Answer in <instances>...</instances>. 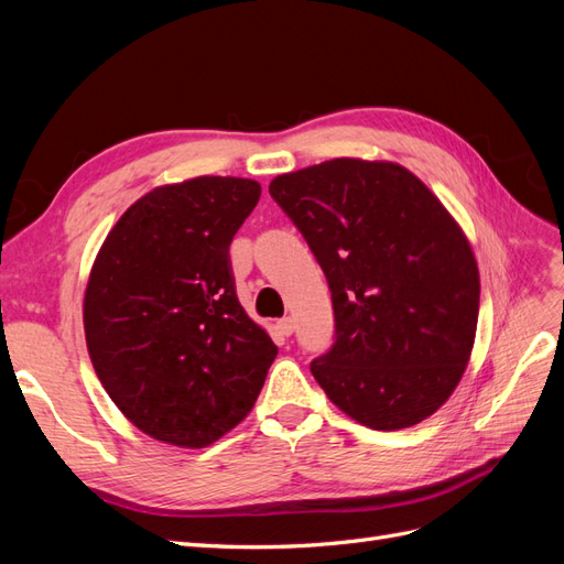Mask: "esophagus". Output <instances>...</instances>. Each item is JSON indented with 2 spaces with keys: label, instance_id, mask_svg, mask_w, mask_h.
<instances>
[{
  "label": "esophagus",
  "instance_id": "1",
  "mask_svg": "<svg viewBox=\"0 0 564 564\" xmlns=\"http://www.w3.org/2000/svg\"><path fill=\"white\" fill-rule=\"evenodd\" d=\"M278 329H280L282 336H292V334H294V319H292V317L278 319Z\"/></svg>",
  "mask_w": 564,
  "mask_h": 564
}]
</instances>
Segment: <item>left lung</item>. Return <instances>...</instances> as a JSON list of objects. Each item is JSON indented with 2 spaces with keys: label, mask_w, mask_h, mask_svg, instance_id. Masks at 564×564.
I'll list each match as a JSON object with an SVG mask.
<instances>
[{
  "label": "left lung",
  "mask_w": 564,
  "mask_h": 564,
  "mask_svg": "<svg viewBox=\"0 0 564 564\" xmlns=\"http://www.w3.org/2000/svg\"><path fill=\"white\" fill-rule=\"evenodd\" d=\"M329 282L336 340L311 371L373 431L435 414L464 377L480 311L468 237L395 162L338 158L270 181Z\"/></svg>",
  "instance_id": "left-lung-1"
}]
</instances>
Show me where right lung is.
<instances>
[{"label":"right lung","instance_id":"right-lung-1","mask_svg":"<svg viewBox=\"0 0 564 564\" xmlns=\"http://www.w3.org/2000/svg\"><path fill=\"white\" fill-rule=\"evenodd\" d=\"M261 197L251 178L160 185L117 220L87 292L84 334L110 400L135 429L207 447L259 398L278 346L237 301L230 242Z\"/></svg>","mask_w":564,"mask_h":564}]
</instances>
